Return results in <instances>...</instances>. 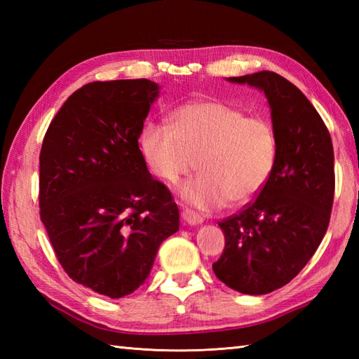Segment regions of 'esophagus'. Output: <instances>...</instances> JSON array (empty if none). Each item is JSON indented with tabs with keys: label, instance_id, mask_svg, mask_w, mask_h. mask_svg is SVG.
Here are the masks:
<instances>
[{
	"label": "esophagus",
	"instance_id": "esophagus-1",
	"mask_svg": "<svg viewBox=\"0 0 359 359\" xmlns=\"http://www.w3.org/2000/svg\"><path fill=\"white\" fill-rule=\"evenodd\" d=\"M182 219L185 220L189 225H199L203 222V217L191 210H184L182 211Z\"/></svg>",
	"mask_w": 359,
	"mask_h": 359
}]
</instances>
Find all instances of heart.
Returning <instances> with one entry per match:
<instances>
[{
	"label": "heart",
	"instance_id": "obj_1",
	"mask_svg": "<svg viewBox=\"0 0 359 359\" xmlns=\"http://www.w3.org/2000/svg\"><path fill=\"white\" fill-rule=\"evenodd\" d=\"M139 142L144 163L165 184H179L197 160L201 174L182 185L180 194L201 210L219 208L226 201L247 203L269 182L278 158L270 120L210 98L177 106L171 128L144 123Z\"/></svg>",
	"mask_w": 359,
	"mask_h": 359
}]
</instances>
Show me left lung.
Returning <instances> with one entry per match:
<instances>
[{
	"label": "left lung",
	"instance_id": "obj_1",
	"mask_svg": "<svg viewBox=\"0 0 359 359\" xmlns=\"http://www.w3.org/2000/svg\"><path fill=\"white\" fill-rule=\"evenodd\" d=\"M228 80L264 90L278 137V158L256 199L219 222L225 248L212 270L236 292L266 294L307 265L329 228L333 144L315 106L279 74L262 71Z\"/></svg>",
	"mask_w": 359,
	"mask_h": 359
}]
</instances>
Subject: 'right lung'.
Listing matches in <instances>:
<instances>
[{"label": "right lung", "mask_w": 359, "mask_h": 359, "mask_svg": "<svg viewBox=\"0 0 359 359\" xmlns=\"http://www.w3.org/2000/svg\"><path fill=\"white\" fill-rule=\"evenodd\" d=\"M158 85L147 79L77 89L44 134L40 217L72 280L112 299L139 288L179 208L152 179L139 137Z\"/></svg>", "instance_id": "obj_1"}]
</instances>
